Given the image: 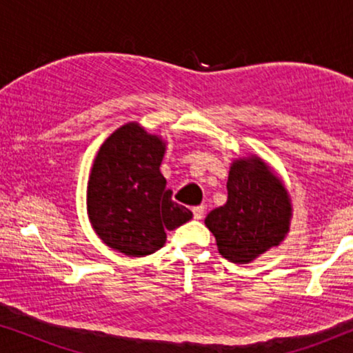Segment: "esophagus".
Returning <instances> with one entry per match:
<instances>
[{
    "label": "esophagus",
    "instance_id": "obj_1",
    "mask_svg": "<svg viewBox=\"0 0 353 353\" xmlns=\"http://www.w3.org/2000/svg\"><path fill=\"white\" fill-rule=\"evenodd\" d=\"M204 210H205L204 205H196V207H192V215H194V219H196V220H201L202 215H204Z\"/></svg>",
    "mask_w": 353,
    "mask_h": 353
}]
</instances>
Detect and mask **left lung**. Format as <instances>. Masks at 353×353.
<instances>
[{"label":"left lung","mask_w":353,"mask_h":353,"mask_svg":"<svg viewBox=\"0 0 353 353\" xmlns=\"http://www.w3.org/2000/svg\"><path fill=\"white\" fill-rule=\"evenodd\" d=\"M228 201L205 216L219 252L233 263H249L286 236L291 202L281 180L257 157L231 165Z\"/></svg>","instance_id":"obj_1"}]
</instances>
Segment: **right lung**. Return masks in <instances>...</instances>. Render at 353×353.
Returning <instances> with one entry per match:
<instances>
[{"mask_svg": "<svg viewBox=\"0 0 353 353\" xmlns=\"http://www.w3.org/2000/svg\"><path fill=\"white\" fill-rule=\"evenodd\" d=\"M165 146L156 134L127 123L110 134L94 159L88 181V216L109 248L130 257L154 254L167 230L192 219L172 199L159 170Z\"/></svg>", "mask_w": 353, "mask_h": 353, "instance_id": "add662e5", "label": "right lung"}]
</instances>
